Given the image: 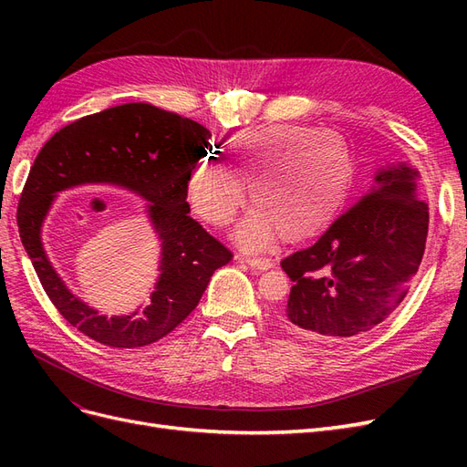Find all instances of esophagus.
Returning a JSON list of instances; mask_svg holds the SVG:
<instances>
[{
    "label": "esophagus",
    "mask_w": 467,
    "mask_h": 467,
    "mask_svg": "<svg viewBox=\"0 0 467 467\" xmlns=\"http://www.w3.org/2000/svg\"><path fill=\"white\" fill-rule=\"evenodd\" d=\"M244 263H247L251 268H257V271H266V268H273V261L266 257H245Z\"/></svg>",
    "instance_id": "esophagus-1"
}]
</instances>
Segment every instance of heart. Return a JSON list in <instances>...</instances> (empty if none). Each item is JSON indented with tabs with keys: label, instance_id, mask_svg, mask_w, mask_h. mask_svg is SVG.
I'll list each match as a JSON object with an SVG mask.
<instances>
[{
	"label": "heart",
	"instance_id": "obj_1",
	"mask_svg": "<svg viewBox=\"0 0 467 467\" xmlns=\"http://www.w3.org/2000/svg\"><path fill=\"white\" fill-rule=\"evenodd\" d=\"M230 167L196 161L189 175V201L212 225H228L245 202L255 210L239 225L244 247L266 245L280 234L300 244L321 234L345 206L357 181L347 140L335 130L302 124H273L239 132L225 148Z\"/></svg>",
	"mask_w": 467,
	"mask_h": 467
}]
</instances>
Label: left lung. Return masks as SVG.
Here are the masks:
<instances>
[{"label":"left lung","mask_w":467,"mask_h":467,"mask_svg":"<svg viewBox=\"0 0 467 467\" xmlns=\"http://www.w3.org/2000/svg\"><path fill=\"white\" fill-rule=\"evenodd\" d=\"M419 171L378 169L368 194L338 216L317 242L280 266L294 286L282 317L306 335L352 338L384 323L409 292L425 253L429 206Z\"/></svg>","instance_id":"obj_1"}]
</instances>
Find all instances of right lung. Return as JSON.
<instances>
[{"instance_id": "1", "label": "right lung", "mask_w": 467, "mask_h": 467, "mask_svg": "<svg viewBox=\"0 0 467 467\" xmlns=\"http://www.w3.org/2000/svg\"><path fill=\"white\" fill-rule=\"evenodd\" d=\"M210 130L148 103H126L64 126L42 146L19 201L17 223L50 302L78 331L115 347H146L171 333L199 306L216 268L232 251L194 222L187 202L189 175L212 148ZM112 184L149 201L147 213L162 242L161 276L148 306L107 318L69 291L41 245V223L58 192Z\"/></svg>"}]
</instances>
